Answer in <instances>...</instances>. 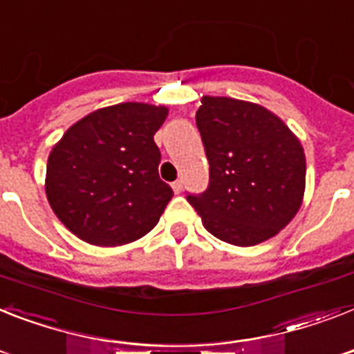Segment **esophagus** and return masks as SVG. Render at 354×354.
<instances>
[{
  "mask_svg": "<svg viewBox=\"0 0 354 354\" xmlns=\"http://www.w3.org/2000/svg\"><path fill=\"white\" fill-rule=\"evenodd\" d=\"M172 191L176 192V194H180V192L183 191V182H182V180H176V182L172 183Z\"/></svg>",
  "mask_w": 354,
  "mask_h": 354,
  "instance_id": "obj_1",
  "label": "esophagus"
}]
</instances>
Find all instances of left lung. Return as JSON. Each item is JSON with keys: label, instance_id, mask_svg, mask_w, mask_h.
<instances>
[{"label": "left lung", "instance_id": "1", "mask_svg": "<svg viewBox=\"0 0 354 354\" xmlns=\"http://www.w3.org/2000/svg\"><path fill=\"white\" fill-rule=\"evenodd\" d=\"M198 131L209 160V187L187 196L212 236L232 245L266 242L304 202L306 154L295 132L258 103L203 96Z\"/></svg>", "mask_w": 354, "mask_h": 354}]
</instances>
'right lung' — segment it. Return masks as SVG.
<instances>
[{
	"label": "right lung",
	"instance_id": "right-lung-1",
	"mask_svg": "<svg viewBox=\"0 0 354 354\" xmlns=\"http://www.w3.org/2000/svg\"><path fill=\"white\" fill-rule=\"evenodd\" d=\"M165 105L97 109L67 129L48 154L45 192L59 222L91 245L131 243L154 229L172 198L160 180L154 134Z\"/></svg>",
	"mask_w": 354,
	"mask_h": 354
}]
</instances>
